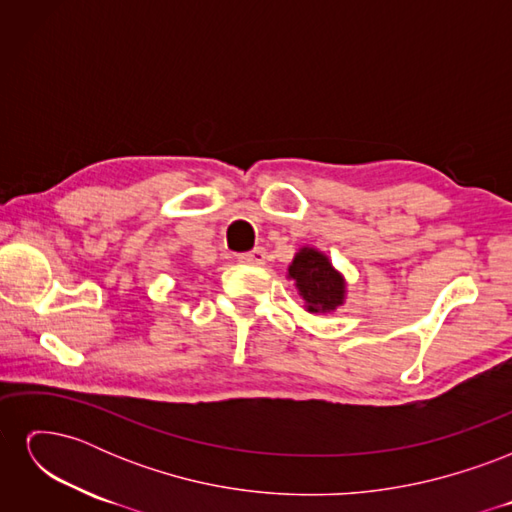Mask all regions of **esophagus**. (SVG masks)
I'll return each mask as SVG.
<instances>
[{"mask_svg": "<svg viewBox=\"0 0 512 512\" xmlns=\"http://www.w3.org/2000/svg\"><path fill=\"white\" fill-rule=\"evenodd\" d=\"M267 250H262V247H256L254 252H250V254H243L239 260L241 262H245V265H254V267H262L267 262Z\"/></svg>", "mask_w": 512, "mask_h": 512, "instance_id": "esophagus-1", "label": "esophagus"}]
</instances>
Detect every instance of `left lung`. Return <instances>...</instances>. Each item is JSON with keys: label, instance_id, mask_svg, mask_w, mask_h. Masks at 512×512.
I'll return each mask as SVG.
<instances>
[{"label": "left lung", "instance_id": "1", "mask_svg": "<svg viewBox=\"0 0 512 512\" xmlns=\"http://www.w3.org/2000/svg\"><path fill=\"white\" fill-rule=\"evenodd\" d=\"M288 280L297 286L305 312L309 314H333L339 305L346 303V277L316 247H299L288 265Z\"/></svg>", "mask_w": 512, "mask_h": 512}]
</instances>
